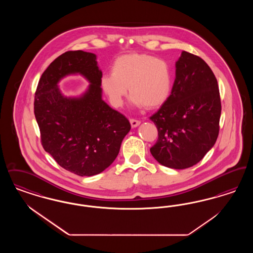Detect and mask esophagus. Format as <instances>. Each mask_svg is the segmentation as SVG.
<instances>
[{
  "label": "esophagus",
  "instance_id": "34e87169",
  "mask_svg": "<svg viewBox=\"0 0 253 253\" xmlns=\"http://www.w3.org/2000/svg\"><path fill=\"white\" fill-rule=\"evenodd\" d=\"M130 123H131V126H132V128H135V127H137L140 124V121L134 120V119H131L130 120Z\"/></svg>",
  "mask_w": 253,
  "mask_h": 253
}]
</instances>
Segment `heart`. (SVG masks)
Returning <instances> with one entry per match:
<instances>
[{"label":"heart","instance_id":"obj_1","mask_svg":"<svg viewBox=\"0 0 253 253\" xmlns=\"http://www.w3.org/2000/svg\"><path fill=\"white\" fill-rule=\"evenodd\" d=\"M100 87L115 107L122 105L128 87L133 106L158 108L171 93L172 71L168 62L152 55L126 54L114 60Z\"/></svg>","mask_w":253,"mask_h":253}]
</instances>
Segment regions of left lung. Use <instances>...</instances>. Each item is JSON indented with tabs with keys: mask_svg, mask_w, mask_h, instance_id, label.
Segmentation results:
<instances>
[{
	"mask_svg": "<svg viewBox=\"0 0 253 253\" xmlns=\"http://www.w3.org/2000/svg\"><path fill=\"white\" fill-rule=\"evenodd\" d=\"M167 101L150 120L158 131L150 151L168 168L197 164L213 147L219 133L221 99L216 78L200 57L183 51Z\"/></svg>",
	"mask_w": 253,
	"mask_h": 253,
	"instance_id": "obj_1",
	"label": "left lung"
}]
</instances>
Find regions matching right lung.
Here are the masks:
<instances>
[{
	"label": "right lung",
	"instance_id": "right-lung-1",
	"mask_svg": "<svg viewBox=\"0 0 253 253\" xmlns=\"http://www.w3.org/2000/svg\"><path fill=\"white\" fill-rule=\"evenodd\" d=\"M79 72L91 84L80 98L61 95L57 83ZM95 54L67 51L53 60L37 86L34 114L41 141L60 167L81 176L100 173L114 162L129 121L101 98L100 80Z\"/></svg>",
	"mask_w": 253,
	"mask_h": 253
}]
</instances>
